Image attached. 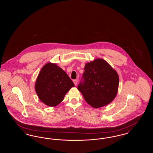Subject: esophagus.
I'll return each mask as SVG.
<instances>
[{"mask_svg":"<svg viewBox=\"0 0 153 153\" xmlns=\"http://www.w3.org/2000/svg\"><path fill=\"white\" fill-rule=\"evenodd\" d=\"M73 81V82H74V85H77V81L76 80H74Z\"/></svg>","mask_w":153,"mask_h":153,"instance_id":"34e87169","label":"esophagus"}]
</instances>
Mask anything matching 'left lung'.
Wrapping results in <instances>:
<instances>
[{
	"label": "left lung",
	"mask_w": 153,
	"mask_h": 153,
	"mask_svg": "<svg viewBox=\"0 0 153 153\" xmlns=\"http://www.w3.org/2000/svg\"><path fill=\"white\" fill-rule=\"evenodd\" d=\"M77 89L85 100L94 108L111 102L117 93L118 74L105 60L97 58L87 63Z\"/></svg>",
	"instance_id": "left-lung-1"
}]
</instances>
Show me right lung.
I'll return each mask as SVG.
<instances>
[{"label": "right lung", "mask_w": 153, "mask_h": 153, "mask_svg": "<svg viewBox=\"0 0 153 153\" xmlns=\"http://www.w3.org/2000/svg\"><path fill=\"white\" fill-rule=\"evenodd\" d=\"M74 84L68 74L56 64L49 62L41 69L35 84L39 100L49 107L57 106Z\"/></svg>", "instance_id": "right-lung-1"}]
</instances>
